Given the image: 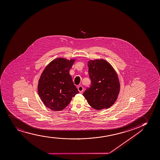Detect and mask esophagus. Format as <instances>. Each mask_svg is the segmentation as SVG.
Instances as JSON below:
<instances>
[{"mask_svg": "<svg viewBox=\"0 0 160 160\" xmlns=\"http://www.w3.org/2000/svg\"><path fill=\"white\" fill-rule=\"evenodd\" d=\"M78 91H79L80 93H82V92L83 90V88L82 86H79L78 87Z\"/></svg>", "mask_w": 160, "mask_h": 160, "instance_id": "34e87169", "label": "esophagus"}]
</instances>
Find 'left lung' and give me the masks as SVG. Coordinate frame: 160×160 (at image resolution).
Listing matches in <instances>:
<instances>
[{
    "label": "left lung",
    "instance_id": "left-lung-1",
    "mask_svg": "<svg viewBox=\"0 0 160 160\" xmlns=\"http://www.w3.org/2000/svg\"><path fill=\"white\" fill-rule=\"evenodd\" d=\"M91 87L83 94L89 105L97 110L108 108L117 100L120 84L111 64L103 59L88 62Z\"/></svg>",
    "mask_w": 160,
    "mask_h": 160
}]
</instances>
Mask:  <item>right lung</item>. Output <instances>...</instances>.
Instances as JSON below:
<instances>
[{"label": "right lung", "mask_w": 160, "mask_h": 160, "mask_svg": "<svg viewBox=\"0 0 160 160\" xmlns=\"http://www.w3.org/2000/svg\"><path fill=\"white\" fill-rule=\"evenodd\" d=\"M75 60L57 58L46 66L40 76L38 94L45 106L52 111L63 110L79 93L69 73Z\"/></svg>", "instance_id": "1"}]
</instances>
